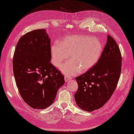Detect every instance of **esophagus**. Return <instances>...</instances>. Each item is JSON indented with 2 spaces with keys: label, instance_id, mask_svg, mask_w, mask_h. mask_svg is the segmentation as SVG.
<instances>
[{
  "label": "esophagus",
  "instance_id": "esophagus-1",
  "mask_svg": "<svg viewBox=\"0 0 134 134\" xmlns=\"http://www.w3.org/2000/svg\"><path fill=\"white\" fill-rule=\"evenodd\" d=\"M64 79H65V82H68V81L70 80L71 79V78H70V77H67V76H65V77H64Z\"/></svg>",
  "mask_w": 134,
  "mask_h": 134
}]
</instances>
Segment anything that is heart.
<instances>
[{
	"mask_svg": "<svg viewBox=\"0 0 134 134\" xmlns=\"http://www.w3.org/2000/svg\"><path fill=\"white\" fill-rule=\"evenodd\" d=\"M103 50L98 38L89 36H70L63 38L60 43L52 45L51 52L52 63L59 66L69 57L71 60L61 66V70L67 76H72L81 71L90 69L98 61Z\"/></svg>",
	"mask_w": 134,
	"mask_h": 134,
	"instance_id": "b5f03b06",
	"label": "heart"
}]
</instances>
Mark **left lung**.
<instances>
[{"instance_id":"8db88e82","label":"left lung","mask_w":134,"mask_h":134,"mask_svg":"<svg viewBox=\"0 0 134 134\" xmlns=\"http://www.w3.org/2000/svg\"><path fill=\"white\" fill-rule=\"evenodd\" d=\"M122 56L115 40L107 35L106 44L97 63L77 77V105L88 112L101 108L115 91L121 73Z\"/></svg>"}]
</instances>
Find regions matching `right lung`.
Instances as JSON below:
<instances>
[{"mask_svg":"<svg viewBox=\"0 0 134 134\" xmlns=\"http://www.w3.org/2000/svg\"><path fill=\"white\" fill-rule=\"evenodd\" d=\"M51 38L45 29H36L19 39L13 57L16 86L24 102L44 109L56 98L64 76L51 63Z\"/></svg>","mask_w":134,"mask_h":134,"instance_id":"add662e5","label":"right lung"}]
</instances>
